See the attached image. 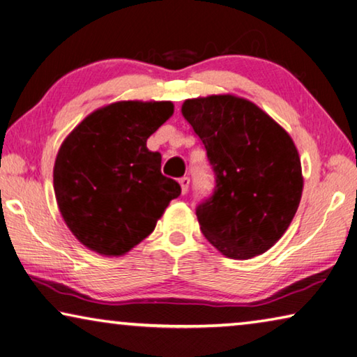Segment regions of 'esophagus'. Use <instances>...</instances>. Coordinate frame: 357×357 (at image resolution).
Wrapping results in <instances>:
<instances>
[{"label": "esophagus", "instance_id": "esophagus-1", "mask_svg": "<svg viewBox=\"0 0 357 357\" xmlns=\"http://www.w3.org/2000/svg\"><path fill=\"white\" fill-rule=\"evenodd\" d=\"M178 183L182 186V192L185 195L186 191H188V186H190V178L188 177H180L178 178Z\"/></svg>", "mask_w": 357, "mask_h": 357}]
</instances>
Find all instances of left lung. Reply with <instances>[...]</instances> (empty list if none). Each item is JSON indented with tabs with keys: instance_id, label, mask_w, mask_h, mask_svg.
Wrapping results in <instances>:
<instances>
[{
	"instance_id": "8db88e82",
	"label": "left lung",
	"mask_w": 357,
	"mask_h": 357,
	"mask_svg": "<svg viewBox=\"0 0 357 357\" xmlns=\"http://www.w3.org/2000/svg\"><path fill=\"white\" fill-rule=\"evenodd\" d=\"M182 114L201 139L215 188L196 207L207 241L227 258L250 259L275 243L302 196L297 149L282 126L247 99H186Z\"/></svg>"
}]
</instances>
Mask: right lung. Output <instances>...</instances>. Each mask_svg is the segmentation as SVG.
Returning <instances> with one entry per match:
<instances>
[{"label":"right lung","mask_w":357,"mask_h":357,"mask_svg":"<svg viewBox=\"0 0 357 357\" xmlns=\"http://www.w3.org/2000/svg\"><path fill=\"white\" fill-rule=\"evenodd\" d=\"M169 101H121L90 114L61 144L54 188L61 217L85 247L120 256L155 229L180 185L161 174L147 139L172 115Z\"/></svg>","instance_id":"1"}]
</instances>
